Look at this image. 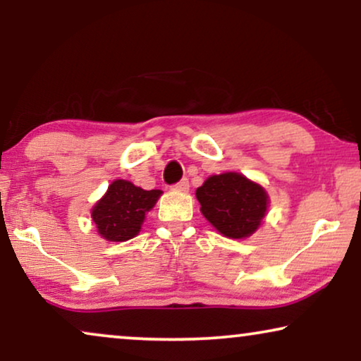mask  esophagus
<instances>
[{
  "label": "esophagus",
  "instance_id": "34e87169",
  "mask_svg": "<svg viewBox=\"0 0 361 361\" xmlns=\"http://www.w3.org/2000/svg\"><path fill=\"white\" fill-rule=\"evenodd\" d=\"M172 189L177 190V192H187V190H189V180L182 179L180 182H177V184L172 187Z\"/></svg>",
  "mask_w": 361,
  "mask_h": 361
}]
</instances>
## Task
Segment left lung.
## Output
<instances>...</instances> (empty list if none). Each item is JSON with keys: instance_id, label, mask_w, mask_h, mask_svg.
Instances as JSON below:
<instances>
[{"instance_id": "obj_1", "label": "left lung", "mask_w": 361, "mask_h": 361, "mask_svg": "<svg viewBox=\"0 0 361 361\" xmlns=\"http://www.w3.org/2000/svg\"><path fill=\"white\" fill-rule=\"evenodd\" d=\"M200 212L221 235L246 238L253 235L268 210L269 197L256 182L238 172L212 176L195 192Z\"/></svg>"}]
</instances>
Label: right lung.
I'll list each match as a JSON object with an SVG mask.
<instances>
[{"label":"right lung","instance_id":"obj_1","mask_svg":"<svg viewBox=\"0 0 361 361\" xmlns=\"http://www.w3.org/2000/svg\"><path fill=\"white\" fill-rule=\"evenodd\" d=\"M162 194L145 190L130 180L116 179L92 209L98 233L108 241H126L140 233L142 221Z\"/></svg>","mask_w":361,"mask_h":361}]
</instances>
